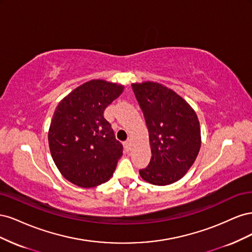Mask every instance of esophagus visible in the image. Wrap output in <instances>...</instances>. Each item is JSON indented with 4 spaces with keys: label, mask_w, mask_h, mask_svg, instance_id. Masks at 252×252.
<instances>
[{
    "label": "esophagus",
    "mask_w": 252,
    "mask_h": 252,
    "mask_svg": "<svg viewBox=\"0 0 252 252\" xmlns=\"http://www.w3.org/2000/svg\"><path fill=\"white\" fill-rule=\"evenodd\" d=\"M124 147H125V149H126L127 151L130 150V141H129V140L125 141V142H124Z\"/></svg>",
    "instance_id": "1"
}]
</instances>
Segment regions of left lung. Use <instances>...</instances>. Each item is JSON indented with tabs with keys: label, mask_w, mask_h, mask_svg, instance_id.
Masks as SVG:
<instances>
[{
	"label": "left lung",
	"mask_w": 252,
	"mask_h": 252,
	"mask_svg": "<svg viewBox=\"0 0 252 252\" xmlns=\"http://www.w3.org/2000/svg\"><path fill=\"white\" fill-rule=\"evenodd\" d=\"M149 132L151 159L141 178L165 186L187 173L201 148L200 122L177 93L157 82L131 84Z\"/></svg>",
	"instance_id": "1"
}]
</instances>
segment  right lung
<instances>
[{"instance_id":"add662e5","label":"right lung","mask_w":252,"mask_h":252,"mask_svg":"<svg viewBox=\"0 0 252 252\" xmlns=\"http://www.w3.org/2000/svg\"><path fill=\"white\" fill-rule=\"evenodd\" d=\"M124 86L91 80L67 94L57 106L48 131L50 154L63 177L83 188L107 182L123 155L104 110Z\"/></svg>"}]
</instances>
